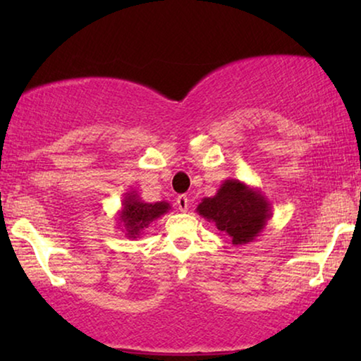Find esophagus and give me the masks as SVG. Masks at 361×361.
Segmentation results:
<instances>
[{"label":"esophagus","mask_w":361,"mask_h":361,"mask_svg":"<svg viewBox=\"0 0 361 361\" xmlns=\"http://www.w3.org/2000/svg\"><path fill=\"white\" fill-rule=\"evenodd\" d=\"M189 197L187 195H179L177 197V207H179L180 212H187V209H189Z\"/></svg>","instance_id":"34e87169"}]
</instances>
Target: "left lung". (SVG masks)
<instances>
[{"label":"left lung","instance_id":"8db88e82","mask_svg":"<svg viewBox=\"0 0 361 361\" xmlns=\"http://www.w3.org/2000/svg\"><path fill=\"white\" fill-rule=\"evenodd\" d=\"M197 214L230 236L231 245L255 241L271 219V204L256 187L238 179H226L214 197L197 205Z\"/></svg>","mask_w":361,"mask_h":361}]
</instances>
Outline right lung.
I'll return each mask as SVG.
<instances>
[{
    "mask_svg": "<svg viewBox=\"0 0 361 361\" xmlns=\"http://www.w3.org/2000/svg\"><path fill=\"white\" fill-rule=\"evenodd\" d=\"M171 210V204L161 200L149 204V202L141 200L136 190H130L125 194L121 202V210H118V226L125 231L128 238H137L145 233V230L152 221L159 219Z\"/></svg>",
    "mask_w": 361,
    "mask_h": 361,
    "instance_id": "right-lung-1",
    "label": "right lung"
}]
</instances>
